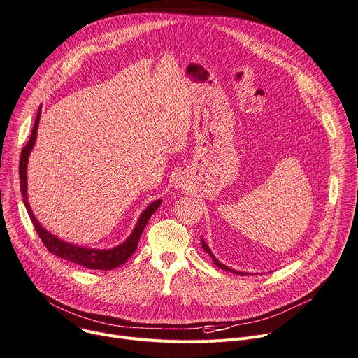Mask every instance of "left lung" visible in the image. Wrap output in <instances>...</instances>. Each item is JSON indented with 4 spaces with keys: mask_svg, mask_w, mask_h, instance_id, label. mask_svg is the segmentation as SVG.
Listing matches in <instances>:
<instances>
[{
    "mask_svg": "<svg viewBox=\"0 0 358 358\" xmlns=\"http://www.w3.org/2000/svg\"><path fill=\"white\" fill-rule=\"evenodd\" d=\"M201 246H203V249H204V252H207L208 253V256L213 259V262H214V265H216L217 268H220V269H223V271H229V272H231V273H239V275H250V273H248V272H239V271H234V269H231V268H229V266H226V265H223L222 262L213 255V252L210 250V248H208V245L204 242V239L201 237Z\"/></svg>",
    "mask_w": 358,
    "mask_h": 358,
    "instance_id": "1",
    "label": "left lung"
}]
</instances>
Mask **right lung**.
Segmentation results:
<instances>
[{
	"label": "right lung",
	"instance_id": "1",
	"mask_svg": "<svg viewBox=\"0 0 358 358\" xmlns=\"http://www.w3.org/2000/svg\"><path fill=\"white\" fill-rule=\"evenodd\" d=\"M40 115H41V106L38 108L34 127L31 131L30 141L27 142V145L22 148L21 151V158H20V188H21V196H22V203L27 208L29 216L34 224V229L37 230L41 242L47 248L50 253L56 255L60 259L69 260L71 264H76L80 266H85L87 269H99V271H110L117 266L124 265L125 262L131 257V255L136 250L139 237L144 231L148 220L151 219L152 214L157 211V208L161 206L162 200L158 199L152 201L144 211L141 213V216L131 231V234L127 237V241L122 242L121 245H117L112 249H90V248H83L78 245H71L69 242H64L50 231H47L36 219L34 213L30 207L29 203V196H27V164H29V157L34 148L36 139H37V128L40 122Z\"/></svg>",
	"mask_w": 358,
	"mask_h": 358
}]
</instances>
